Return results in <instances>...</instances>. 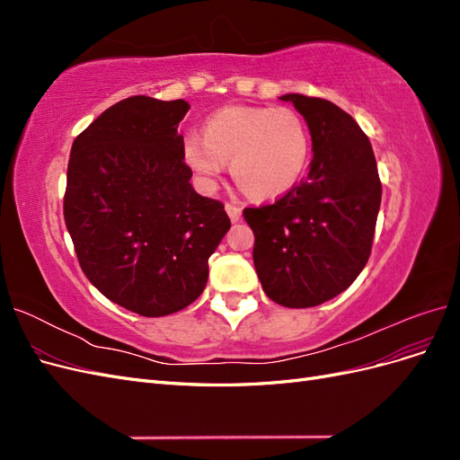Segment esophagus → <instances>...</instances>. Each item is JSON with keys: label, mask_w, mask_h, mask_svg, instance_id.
Listing matches in <instances>:
<instances>
[{"label": "esophagus", "mask_w": 460, "mask_h": 460, "mask_svg": "<svg viewBox=\"0 0 460 460\" xmlns=\"http://www.w3.org/2000/svg\"><path fill=\"white\" fill-rule=\"evenodd\" d=\"M226 213H228V217H230V220L232 222H240L242 220V208L240 207H235V205H232V203H226Z\"/></svg>", "instance_id": "esophagus-1"}]
</instances>
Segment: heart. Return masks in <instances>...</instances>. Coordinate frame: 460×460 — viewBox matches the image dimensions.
I'll use <instances>...</instances> for the list:
<instances>
[{
	"instance_id": "obj_1",
	"label": "heart",
	"mask_w": 460,
	"mask_h": 460,
	"mask_svg": "<svg viewBox=\"0 0 460 460\" xmlns=\"http://www.w3.org/2000/svg\"><path fill=\"white\" fill-rule=\"evenodd\" d=\"M313 157L307 124L291 109L225 107L190 132L182 159L203 188H213L230 161L232 178L255 199H280L307 174Z\"/></svg>"
}]
</instances>
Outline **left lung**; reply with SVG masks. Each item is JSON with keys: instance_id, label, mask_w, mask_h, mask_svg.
<instances>
[{"instance_id": "left-lung-1", "label": "left lung", "mask_w": 460, "mask_h": 460, "mask_svg": "<svg viewBox=\"0 0 460 460\" xmlns=\"http://www.w3.org/2000/svg\"><path fill=\"white\" fill-rule=\"evenodd\" d=\"M313 140L307 180L272 205L245 208L253 262L272 301L305 309L340 296L365 269L382 201L367 134L332 102L286 93Z\"/></svg>"}]
</instances>
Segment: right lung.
<instances>
[{"instance_id":"add662e5","label":"right lung","mask_w":460,"mask_h":460,"mask_svg":"<svg viewBox=\"0 0 460 460\" xmlns=\"http://www.w3.org/2000/svg\"><path fill=\"white\" fill-rule=\"evenodd\" d=\"M188 102L127 97L71 149L65 225L88 280L142 316L182 311L207 286L230 230L225 205L190 184L178 130Z\"/></svg>"}]
</instances>
